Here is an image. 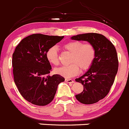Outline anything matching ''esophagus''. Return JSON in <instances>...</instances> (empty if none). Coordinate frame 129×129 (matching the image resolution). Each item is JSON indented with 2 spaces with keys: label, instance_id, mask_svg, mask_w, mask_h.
Instances as JSON below:
<instances>
[{
  "label": "esophagus",
  "instance_id": "esophagus-1",
  "mask_svg": "<svg viewBox=\"0 0 129 129\" xmlns=\"http://www.w3.org/2000/svg\"><path fill=\"white\" fill-rule=\"evenodd\" d=\"M65 81H66V82L69 83H74V81H73V79H68V78H66V79H65Z\"/></svg>",
  "mask_w": 129,
  "mask_h": 129
}]
</instances>
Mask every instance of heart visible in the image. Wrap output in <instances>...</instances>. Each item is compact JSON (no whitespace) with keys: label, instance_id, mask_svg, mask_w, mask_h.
I'll use <instances>...</instances> for the list:
<instances>
[{"label":"heart","instance_id":"1","mask_svg":"<svg viewBox=\"0 0 129 129\" xmlns=\"http://www.w3.org/2000/svg\"><path fill=\"white\" fill-rule=\"evenodd\" d=\"M64 50L72 53L70 65L62 66L55 69V73L65 78H71L79 73V67L81 70L88 69L93 64L96 56V50L93 44L83 43L81 41H74L63 45ZM46 57L51 64H58V55L57 47H50L46 51Z\"/></svg>","mask_w":129,"mask_h":129}]
</instances>
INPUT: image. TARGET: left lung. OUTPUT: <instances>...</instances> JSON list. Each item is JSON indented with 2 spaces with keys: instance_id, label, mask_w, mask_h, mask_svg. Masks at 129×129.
Returning <instances> with one entry per match:
<instances>
[{
  "instance_id": "left-lung-1",
  "label": "left lung",
  "mask_w": 129,
  "mask_h": 129,
  "mask_svg": "<svg viewBox=\"0 0 129 129\" xmlns=\"http://www.w3.org/2000/svg\"><path fill=\"white\" fill-rule=\"evenodd\" d=\"M71 39L87 41L95 48L93 64L83 75L75 79L83 85V92L75 95L76 99L82 104H94L108 95L115 81L118 68L116 49L110 41L99 34H82Z\"/></svg>"
}]
</instances>
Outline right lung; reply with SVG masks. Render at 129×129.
Here are the masks:
<instances>
[{"label":"right lung","mask_w":129,"mask_h":129,"mask_svg":"<svg viewBox=\"0 0 129 129\" xmlns=\"http://www.w3.org/2000/svg\"><path fill=\"white\" fill-rule=\"evenodd\" d=\"M63 36L35 34L21 41L13 54L14 81L22 97L37 106H46L54 99L58 85L65 81L59 74L49 75L51 66L47 50Z\"/></svg>","instance_id":"1"}]
</instances>
